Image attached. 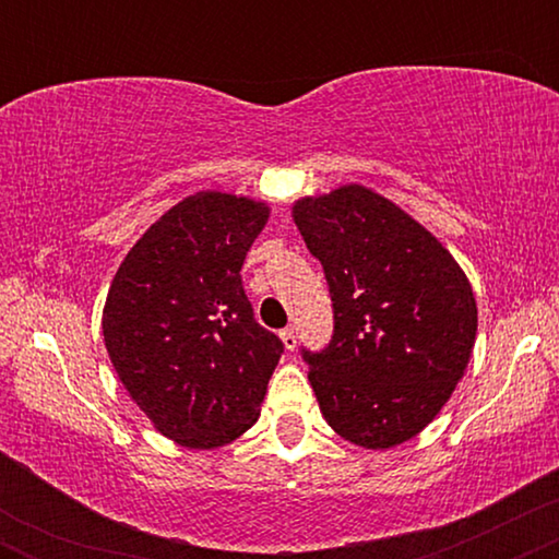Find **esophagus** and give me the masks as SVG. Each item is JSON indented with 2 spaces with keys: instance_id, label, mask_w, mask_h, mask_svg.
<instances>
[{
  "instance_id": "1",
  "label": "esophagus",
  "mask_w": 559,
  "mask_h": 559,
  "mask_svg": "<svg viewBox=\"0 0 559 559\" xmlns=\"http://www.w3.org/2000/svg\"><path fill=\"white\" fill-rule=\"evenodd\" d=\"M281 342H284V346H286L288 352H294V349H297V336H294V331H292V329L281 331Z\"/></svg>"
}]
</instances>
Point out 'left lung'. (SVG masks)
Listing matches in <instances>:
<instances>
[{
    "instance_id": "8db88e82",
    "label": "left lung",
    "mask_w": 559,
    "mask_h": 559,
    "mask_svg": "<svg viewBox=\"0 0 559 559\" xmlns=\"http://www.w3.org/2000/svg\"><path fill=\"white\" fill-rule=\"evenodd\" d=\"M292 215L333 301L331 344L301 349L320 413L365 449L413 439L452 396L476 344L463 267L431 230L360 183L299 199Z\"/></svg>"
}]
</instances>
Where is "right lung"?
<instances>
[{
	"label": "right lung",
	"instance_id": "add662e5",
	"mask_svg": "<svg viewBox=\"0 0 559 559\" xmlns=\"http://www.w3.org/2000/svg\"><path fill=\"white\" fill-rule=\"evenodd\" d=\"M267 215L265 202L197 191L133 243L107 292L115 373L181 447H223L260 418L284 344L254 320L241 265Z\"/></svg>",
	"mask_w": 559,
	"mask_h": 559
}]
</instances>
